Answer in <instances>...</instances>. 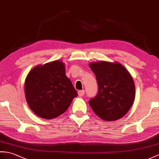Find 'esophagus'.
<instances>
[{
    "instance_id": "34e87169",
    "label": "esophagus",
    "mask_w": 159,
    "mask_h": 159,
    "mask_svg": "<svg viewBox=\"0 0 159 159\" xmlns=\"http://www.w3.org/2000/svg\"><path fill=\"white\" fill-rule=\"evenodd\" d=\"M84 93H85V91L84 90H80V91H78V95H79V96H83L84 95Z\"/></svg>"
}]
</instances>
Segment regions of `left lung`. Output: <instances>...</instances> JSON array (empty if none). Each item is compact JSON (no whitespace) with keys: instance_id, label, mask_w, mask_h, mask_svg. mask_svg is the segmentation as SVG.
Instances as JSON below:
<instances>
[{"instance_id":"left-lung-1","label":"left lung","mask_w":159,"mask_h":159,"mask_svg":"<svg viewBox=\"0 0 159 159\" xmlns=\"http://www.w3.org/2000/svg\"><path fill=\"white\" fill-rule=\"evenodd\" d=\"M89 66L98 85L97 95L89 100L92 109L105 121L121 119L129 111L135 99V84L129 72L117 62H93Z\"/></svg>"}]
</instances>
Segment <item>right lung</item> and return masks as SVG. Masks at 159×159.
<instances>
[{
    "label": "right lung",
    "instance_id": "1",
    "mask_svg": "<svg viewBox=\"0 0 159 159\" xmlns=\"http://www.w3.org/2000/svg\"><path fill=\"white\" fill-rule=\"evenodd\" d=\"M24 91L30 109L46 119L63 114L77 96L65 75V64L59 60L34 67L25 78Z\"/></svg>",
    "mask_w": 159,
    "mask_h": 159
}]
</instances>
